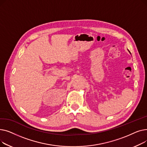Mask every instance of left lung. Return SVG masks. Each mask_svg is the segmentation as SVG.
Wrapping results in <instances>:
<instances>
[{"instance_id": "obj_1", "label": "left lung", "mask_w": 147, "mask_h": 147, "mask_svg": "<svg viewBox=\"0 0 147 147\" xmlns=\"http://www.w3.org/2000/svg\"><path fill=\"white\" fill-rule=\"evenodd\" d=\"M128 51H129V50H128ZM129 52H130V51H129Z\"/></svg>"}]
</instances>
